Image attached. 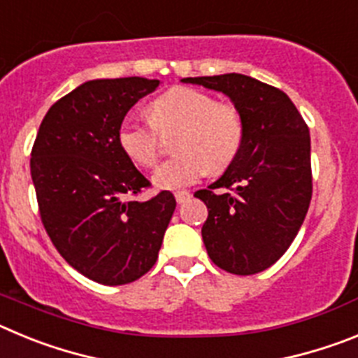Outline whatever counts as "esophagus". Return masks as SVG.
I'll return each mask as SVG.
<instances>
[{"instance_id":"34e87169","label":"esophagus","mask_w":358,"mask_h":358,"mask_svg":"<svg viewBox=\"0 0 358 358\" xmlns=\"http://www.w3.org/2000/svg\"><path fill=\"white\" fill-rule=\"evenodd\" d=\"M189 197H192V194H189V192H186V189H182V192H176V201L179 202V204L186 202Z\"/></svg>"}]
</instances>
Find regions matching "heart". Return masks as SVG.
Wrapping results in <instances>:
<instances>
[{"instance_id": "obj_1", "label": "heart", "mask_w": 358, "mask_h": 358, "mask_svg": "<svg viewBox=\"0 0 358 358\" xmlns=\"http://www.w3.org/2000/svg\"><path fill=\"white\" fill-rule=\"evenodd\" d=\"M150 123L127 116L116 131L122 152L141 169H152L161 154L159 132L181 129L176 152L154 173V185L179 189L201 181L208 172L222 173L235 163L245 140L242 110L197 87L177 85L152 100Z\"/></svg>"}]
</instances>
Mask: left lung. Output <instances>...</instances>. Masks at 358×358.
Returning <instances> with one entry per match:
<instances>
[{
    "instance_id": "left-lung-1",
    "label": "left lung",
    "mask_w": 358,
    "mask_h": 358,
    "mask_svg": "<svg viewBox=\"0 0 358 358\" xmlns=\"http://www.w3.org/2000/svg\"><path fill=\"white\" fill-rule=\"evenodd\" d=\"M182 82L222 91L242 110V152L195 197L208 208L202 240L211 262L238 276L262 273L285 255L308 211V125L283 91L252 77L227 73Z\"/></svg>"
}]
</instances>
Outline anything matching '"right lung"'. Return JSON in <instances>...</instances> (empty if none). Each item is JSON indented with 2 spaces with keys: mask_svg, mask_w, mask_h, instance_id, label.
Segmentation results:
<instances>
[{
  "mask_svg": "<svg viewBox=\"0 0 358 358\" xmlns=\"http://www.w3.org/2000/svg\"><path fill=\"white\" fill-rule=\"evenodd\" d=\"M157 85L141 77L85 82L50 107L31 147L44 229L73 268L102 285H125L154 267L176 210L166 189L136 199L150 181L116 141L129 109Z\"/></svg>",
  "mask_w": 358,
  "mask_h": 358,
  "instance_id": "obj_1",
  "label": "right lung"
}]
</instances>
